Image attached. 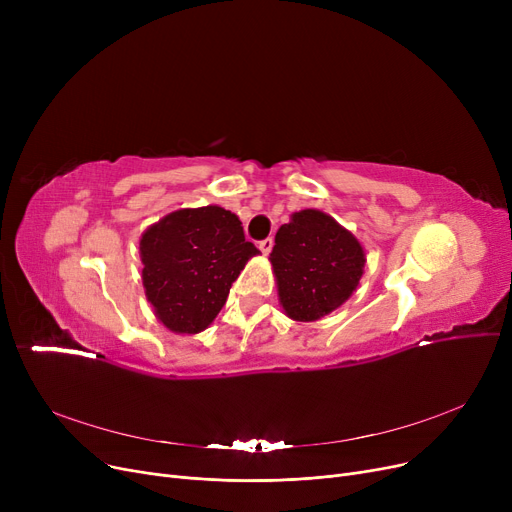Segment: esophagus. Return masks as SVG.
<instances>
[{
    "label": "esophagus",
    "instance_id": "obj_1",
    "mask_svg": "<svg viewBox=\"0 0 512 512\" xmlns=\"http://www.w3.org/2000/svg\"><path fill=\"white\" fill-rule=\"evenodd\" d=\"M259 249H261V253H263V255L270 253V251L274 249V238H265V240H261V242H259Z\"/></svg>",
    "mask_w": 512,
    "mask_h": 512
}]
</instances>
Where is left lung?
<instances>
[{
	"mask_svg": "<svg viewBox=\"0 0 512 512\" xmlns=\"http://www.w3.org/2000/svg\"><path fill=\"white\" fill-rule=\"evenodd\" d=\"M270 261L286 315L294 321H315L357 290L365 251L328 213L303 209L276 232Z\"/></svg>",
	"mask_w": 512,
	"mask_h": 512,
	"instance_id": "left-lung-1",
	"label": "left lung"
}]
</instances>
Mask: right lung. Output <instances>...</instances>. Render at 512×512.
I'll return each mask as SVG.
<instances>
[{"label": "right lung", "mask_w": 512, "mask_h": 512, "mask_svg": "<svg viewBox=\"0 0 512 512\" xmlns=\"http://www.w3.org/2000/svg\"><path fill=\"white\" fill-rule=\"evenodd\" d=\"M257 253L232 211L207 205L168 213L141 236L143 286L155 317L176 334L205 330Z\"/></svg>", "instance_id": "add662e5"}]
</instances>
